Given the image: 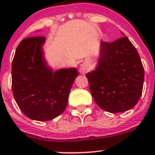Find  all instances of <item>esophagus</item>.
Returning <instances> with one entry per match:
<instances>
[{
	"label": "esophagus",
	"instance_id": "1",
	"mask_svg": "<svg viewBox=\"0 0 155 155\" xmlns=\"http://www.w3.org/2000/svg\"><path fill=\"white\" fill-rule=\"evenodd\" d=\"M87 71H89L88 65L85 63L82 64L80 66V68H79V72H80V73H82V74H85V73H86Z\"/></svg>",
	"mask_w": 155,
	"mask_h": 155
}]
</instances>
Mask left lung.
Listing matches in <instances>:
<instances>
[{
    "label": "left lung",
    "mask_w": 155,
    "mask_h": 155,
    "mask_svg": "<svg viewBox=\"0 0 155 155\" xmlns=\"http://www.w3.org/2000/svg\"><path fill=\"white\" fill-rule=\"evenodd\" d=\"M98 107L116 113L132 109L142 95L144 68L138 51L127 37L101 41L96 69L86 75Z\"/></svg>",
    "instance_id": "left-lung-1"
}]
</instances>
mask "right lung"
Here are the masks:
<instances>
[{
	"label": "right lung",
	"instance_id": "right-lung-1",
	"mask_svg": "<svg viewBox=\"0 0 155 155\" xmlns=\"http://www.w3.org/2000/svg\"><path fill=\"white\" fill-rule=\"evenodd\" d=\"M45 37H31L20 42L12 63V89L21 112L37 121H49L68 105L69 94L79 75L76 68L53 72L43 58Z\"/></svg>",
	"mask_w": 155,
	"mask_h": 155
}]
</instances>
